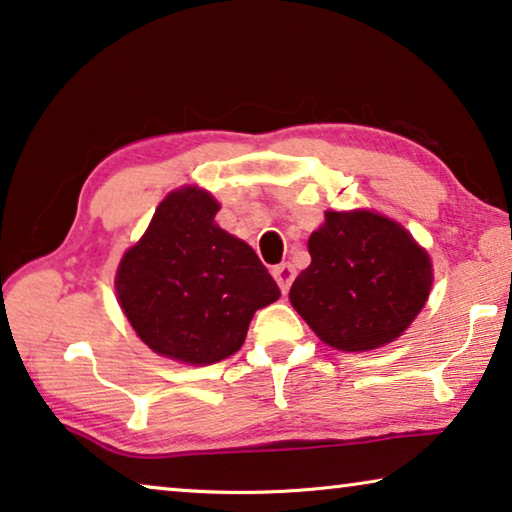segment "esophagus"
<instances>
[{"mask_svg": "<svg viewBox=\"0 0 512 512\" xmlns=\"http://www.w3.org/2000/svg\"><path fill=\"white\" fill-rule=\"evenodd\" d=\"M272 277L277 279L281 293H286L295 279V268L291 263H281V265H277V268H272Z\"/></svg>", "mask_w": 512, "mask_h": 512, "instance_id": "esophagus-1", "label": "esophagus"}]
</instances>
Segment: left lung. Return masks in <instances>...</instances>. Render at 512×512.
Returning <instances> with one entry per match:
<instances>
[{
  "label": "left lung",
  "mask_w": 512,
  "mask_h": 512,
  "mask_svg": "<svg viewBox=\"0 0 512 512\" xmlns=\"http://www.w3.org/2000/svg\"><path fill=\"white\" fill-rule=\"evenodd\" d=\"M311 265L291 305L325 344L369 351L397 339L425 307L432 263L402 226L381 214L325 212L309 238Z\"/></svg>",
  "instance_id": "1"
}]
</instances>
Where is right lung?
Returning a JSON list of instances; mask_svg holds the SVG:
<instances>
[{
  "label": "right lung",
  "mask_w": 512,
  "mask_h": 512,
  "mask_svg": "<svg viewBox=\"0 0 512 512\" xmlns=\"http://www.w3.org/2000/svg\"><path fill=\"white\" fill-rule=\"evenodd\" d=\"M203 189L168 194L117 270V298L138 337L166 358L207 365L244 344L256 309L279 298L256 251L214 224Z\"/></svg>",
  "instance_id": "1"
}]
</instances>
